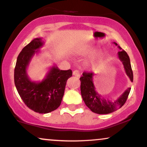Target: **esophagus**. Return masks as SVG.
Returning <instances> with one entry per match:
<instances>
[{
	"label": "esophagus",
	"mask_w": 147,
	"mask_h": 147,
	"mask_svg": "<svg viewBox=\"0 0 147 147\" xmlns=\"http://www.w3.org/2000/svg\"><path fill=\"white\" fill-rule=\"evenodd\" d=\"M80 72L79 71V70H74L73 71V75H75V76H76V77H80Z\"/></svg>",
	"instance_id": "1"
}]
</instances>
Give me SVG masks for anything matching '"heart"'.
<instances>
[{"mask_svg": "<svg viewBox=\"0 0 147 147\" xmlns=\"http://www.w3.org/2000/svg\"><path fill=\"white\" fill-rule=\"evenodd\" d=\"M95 52V48L94 47L90 46V45L84 47L82 48V51H81L82 54L85 55H91ZM103 59H104V55H103L102 52H98L91 59L90 62H89V65H90L92 68H97L99 67V64L103 61Z\"/></svg>", "mask_w": 147, "mask_h": 147, "instance_id": "b5f03b06", "label": "heart"}]
</instances>
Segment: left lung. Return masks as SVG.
<instances>
[{
	"mask_svg": "<svg viewBox=\"0 0 147 147\" xmlns=\"http://www.w3.org/2000/svg\"><path fill=\"white\" fill-rule=\"evenodd\" d=\"M114 44L117 45V43L115 42H114ZM118 48L119 50H122L119 45ZM118 57L124 65L126 75L133 82V75L129 55L122 50L118 52ZM82 75L83 76L80 77L81 94L86 105L90 109L91 111L97 114H109L117 111L118 109H120L125 104L129 95L131 88L126 89L122 95L116 100L106 99L102 98V96L95 90V87L93 84L94 74L92 72H84Z\"/></svg>",
	"mask_w": 147,
	"mask_h": 147,
	"instance_id": "obj_1",
	"label": "left lung"
}]
</instances>
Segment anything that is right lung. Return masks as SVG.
Listing matches in <instances>:
<instances>
[{
  "label": "right lung",
  "instance_id": "obj_1",
  "mask_svg": "<svg viewBox=\"0 0 147 147\" xmlns=\"http://www.w3.org/2000/svg\"><path fill=\"white\" fill-rule=\"evenodd\" d=\"M43 45L41 38H35L23 48L14 68V84L25 105L34 112L45 114L56 110L60 106L66 82L72 77V72L59 70L54 65L41 82L30 80L27 68L34 55Z\"/></svg>",
  "mask_w": 147,
  "mask_h": 147
}]
</instances>
